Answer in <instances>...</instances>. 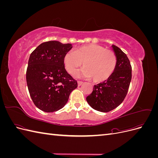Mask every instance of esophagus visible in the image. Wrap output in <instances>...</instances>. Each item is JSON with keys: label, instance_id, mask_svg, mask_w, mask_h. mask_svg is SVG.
I'll return each mask as SVG.
<instances>
[{"label": "esophagus", "instance_id": "esophagus-1", "mask_svg": "<svg viewBox=\"0 0 158 158\" xmlns=\"http://www.w3.org/2000/svg\"><path fill=\"white\" fill-rule=\"evenodd\" d=\"M83 84V82H82V81H78V86H80L81 85H82Z\"/></svg>", "mask_w": 158, "mask_h": 158}]
</instances>
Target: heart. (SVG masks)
<instances>
[{"instance_id": "obj_1", "label": "heart", "mask_w": 158, "mask_h": 158, "mask_svg": "<svg viewBox=\"0 0 158 158\" xmlns=\"http://www.w3.org/2000/svg\"><path fill=\"white\" fill-rule=\"evenodd\" d=\"M82 63L85 68L76 73V76L92 78L94 82H100L112 75L116 68L117 58L113 51L95 44L80 47L64 56L65 67L70 74L74 73Z\"/></svg>"}]
</instances>
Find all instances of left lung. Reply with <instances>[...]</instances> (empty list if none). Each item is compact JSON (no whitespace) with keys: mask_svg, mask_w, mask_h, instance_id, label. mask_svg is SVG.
Instances as JSON below:
<instances>
[{"mask_svg":"<svg viewBox=\"0 0 158 158\" xmlns=\"http://www.w3.org/2000/svg\"><path fill=\"white\" fill-rule=\"evenodd\" d=\"M117 58L116 68L112 75L97 85L86 98L89 106L101 112H109L120 105L126 97L132 78V68L127 55L120 48L112 45Z\"/></svg>","mask_w":158,"mask_h":158,"instance_id":"left-lung-1","label":"left lung"}]
</instances>
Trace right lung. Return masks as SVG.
Returning <instances> with one entry per match:
<instances>
[{"label":"right lung","mask_w":158,"mask_h":158,"mask_svg":"<svg viewBox=\"0 0 158 158\" xmlns=\"http://www.w3.org/2000/svg\"><path fill=\"white\" fill-rule=\"evenodd\" d=\"M70 44L50 41L40 44L28 60L26 82L35 106L44 112H54L67 103L77 82L66 72L64 58Z\"/></svg>","instance_id":"right-lung-1"}]
</instances>
